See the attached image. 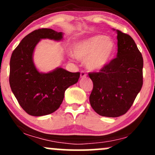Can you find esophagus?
<instances>
[{
    "label": "esophagus",
    "mask_w": 155,
    "mask_h": 155,
    "mask_svg": "<svg viewBox=\"0 0 155 155\" xmlns=\"http://www.w3.org/2000/svg\"><path fill=\"white\" fill-rule=\"evenodd\" d=\"M86 76V73L84 71H81L80 72V77L81 78H84Z\"/></svg>",
    "instance_id": "34e87169"
}]
</instances>
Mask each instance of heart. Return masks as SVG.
<instances>
[{
  "instance_id": "1",
  "label": "heart",
  "mask_w": 155,
  "mask_h": 155,
  "mask_svg": "<svg viewBox=\"0 0 155 155\" xmlns=\"http://www.w3.org/2000/svg\"><path fill=\"white\" fill-rule=\"evenodd\" d=\"M116 51V44L104 35H95L80 39L73 43V56L84 61L86 68L91 71L103 69L111 61Z\"/></svg>"
}]
</instances>
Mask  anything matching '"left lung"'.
<instances>
[{"instance_id": "obj_1", "label": "left lung", "mask_w": 155, "mask_h": 155, "mask_svg": "<svg viewBox=\"0 0 155 155\" xmlns=\"http://www.w3.org/2000/svg\"><path fill=\"white\" fill-rule=\"evenodd\" d=\"M117 33V58L99 72L88 74L94 84L89 98L91 107L107 117L125 114L143 86L142 54L130 35L120 30Z\"/></svg>"}]
</instances>
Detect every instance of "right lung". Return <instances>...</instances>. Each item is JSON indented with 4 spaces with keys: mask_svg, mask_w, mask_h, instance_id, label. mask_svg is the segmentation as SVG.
Returning a JSON list of instances; mask_svg holds the SVG:
<instances>
[{
    "mask_svg": "<svg viewBox=\"0 0 155 155\" xmlns=\"http://www.w3.org/2000/svg\"><path fill=\"white\" fill-rule=\"evenodd\" d=\"M63 33L52 29L34 30L22 39L10 58L9 84L21 107L31 116L41 117L60 107L68 87L76 84L80 73L57 68L41 73L33 62V52L41 39L62 40Z\"/></svg>",
    "mask_w": 155,
    "mask_h": 155,
    "instance_id": "right-lung-1",
    "label": "right lung"
}]
</instances>
